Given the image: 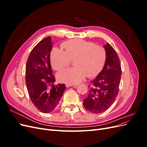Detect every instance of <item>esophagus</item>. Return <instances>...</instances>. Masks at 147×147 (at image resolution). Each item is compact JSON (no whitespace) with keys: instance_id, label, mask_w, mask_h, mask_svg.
Instances as JSON below:
<instances>
[{"instance_id":"34e87169","label":"esophagus","mask_w":147,"mask_h":147,"mask_svg":"<svg viewBox=\"0 0 147 147\" xmlns=\"http://www.w3.org/2000/svg\"><path fill=\"white\" fill-rule=\"evenodd\" d=\"M65 86H66V87H67V88L70 87V86H74V87H76V86H77V84H69V83H67V84H65Z\"/></svg>"}]
</instances>
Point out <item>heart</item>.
<instances>
[{"label":"heart","mask_w":147,"mask_h":147,"mask_svg":"<svg viewBox=\"0 0 147 147\" xmlns=\"http://www.w3.org/2000/svg\"><path fill=\"white\" fill-rule=\"evenodd\" d=\"M65 51L55 47L50 53V61L53 68L60 70L67 66L70 59H75L73 68L65 69L57 74L61 82L77 84L87 76L92 77L98 74L104 65L106 51L94 43L81 39H74L63 43Z\"/></svg>","instance_id":"b5f03b06"}]
</instances>
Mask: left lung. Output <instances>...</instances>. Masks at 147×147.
<instances>
[{
  "label": "left lung",
  "mask_w": 147,
  "mask_h": 147,
  "mask_svg": "<svg viewBox=\"0 0 147 147\" xmlns=\"http://www.w3.org/2000/svg\"><path fill=\"white\" fill-rule=\"evenodd\" d=\"M104 48L106 51L104 66L91 82L92 86L88 96L83 100L84 108L93 113L104 112L113 104L118 94L121 80V64L117 52L109 43Z\"/></svg>",
  "instance_id": "obj_1"
}]
</instances>
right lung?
<instances>
[{"label":"right lung","instance_id":"add662e5","mask_svg":"<svg viewBox=\"0 0 147 147\" xmlns=\"http://www.w3.org/2000/svg\"><path fill=\"white\" fill-rule=\"evenodd\" d=\"M53 42L50 37L43 39L31 51L26 67V83L30 99L42 113L53 112L63 96L64 84L54 85L50 64Z\"/></svg>","mask_w":147,"mask_h":147}]
</instances>
